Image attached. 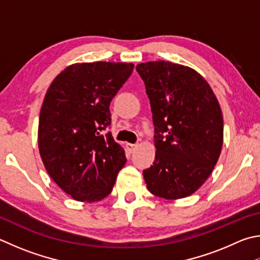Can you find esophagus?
I'll return each instance as SVG.
<instances>
[{
	"instance_id": "34e87169",
	"label": "esophagus",
	"mask_w": 260,
	"mask_h": 260,
	"mask_svg": "<svg viewBox=\"0 0 260 260\" xmlns=\"http://www.w3.org/2000/svg\"><path fill=\"white\" fill-rule=\"evenodd\" d=\"M126 146H127V149H128V150L131 151V152H133V151H134L136 148H138V145H136V144H132V143H127Z\"/></svg>"
}]
</instances>
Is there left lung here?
<instances>
[{
  "label": "left lung",
  "mask_w": 260,
  "mask_h": 260,
  "mask_svg": "<svg viewBox=\"0 0 260 260\" xmlns=\"http://www.w3.org/2000/svg\"><path fill=\"white\" fill-rule=\"evenodd\" d=\"M154 125L155 159L143 171L148 190L176 200L194 193L210 176L223 146V115L210 85L187 66L139 63Z\"/></svg>",
  "instance_id": "1"
}]
</instances>
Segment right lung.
<instances>
[{
    "instance_id": "1",
    "label": "right lung",
    "mask_w": 260,
    "mask_h": 260,
    "mask_svg": "<svg viewBox=\"0 0 260 260\" xmlns=\"http://www.w3.org/2000/svg\"><path fill=\"white\" fill-rule=\"evenodd\" d=\"M127 62H83L64 68L45 94L40 112L42 161L61 190L82 202L112 191L125 151L109 132L110 102L133 72Z\"/></svg>"
}]
</instances>
